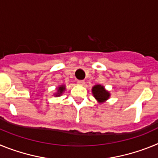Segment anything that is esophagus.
Listing matches in <instances>:
<instances>
[{
  "mask_svg": "<svg viewBox=\"0 0 158 158\" xmlns=\"http://www.w3.org/2000/svg\"><path fill=\"white\" fill-rule=\"evenodd\" d=\"M85 81H77V84L79 85H85Z\"/></svg>",
  "mask_w": 158,
  "mask_h": 158,
  "instance_id": "34e87169",
  "label": "esophagus"
}]
</instances>
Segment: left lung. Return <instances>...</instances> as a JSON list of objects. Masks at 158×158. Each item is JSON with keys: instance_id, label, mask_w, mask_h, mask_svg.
Here are the masks:
<instances>
[{"instance_id": "obj_1", "label": "left lung", "mask_w": 158, "mask_h": 158, "mask_svg": "<svg viewBox=\"0 0 158 158\" xmlns=\"http://www.w3.org/2000/svg\"><path fill=\"white\" fill-rule=\"evenodd\" d=\"M93 93V96H94L95 98L100 102H104L106 100L109 98V93L107 91H106L102 85H96L93 88V90H92Z\"/></svg>"}]
</instances>
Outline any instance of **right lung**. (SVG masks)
<instances>
[{"label": "right lung", "instance_id": "obj_1", "mask_svg": "<svg viewBox=\"0 0 158 158\" xmlns=\"http://www.w3.org/2000/svg\"><path fill=\"white\" fill-rule=\"evenodd\" d=\"M65 89V87L64 85L60 86V87L58 88V93H57L56 96H60V95L62 94V92H63Z\"/></svg>", "mask_w": 158, "mask_h": 158}]
</instances>
